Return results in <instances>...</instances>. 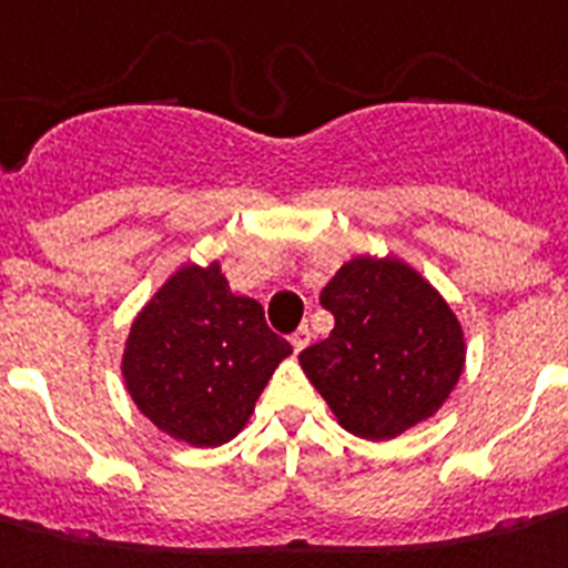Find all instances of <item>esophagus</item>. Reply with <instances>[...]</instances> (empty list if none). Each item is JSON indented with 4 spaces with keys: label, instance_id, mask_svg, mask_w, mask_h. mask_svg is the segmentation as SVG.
<instances>
[{
    "label": "esophagus",
    "instance_id": "1",
    "mask_svg": "<svg viewBox=\"0 0 568 568\" xmlns=\"http://www.w3.org/2000/svg\"><path fill=\"white\" fill-rule=\"evenodd\" d=\"M312 339V332H308V325H300L297 332L291 334V345H294V352H303L305 345Z\"/></svg>",
    "mask_w": 568,
    "mask_h": 568
}]
</instances>
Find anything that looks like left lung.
Instances as JSON below:
<instances>
[{"mask_svg":"<svg viewBox=\"0 0 568 568\" xmlns=\"http://www.w3.org/2000/svg\"><path fill=\"white\" fill-rule=\"evenodd\" d=\"M320 303L334 328L300 366L345 432L392 440L437 414L460 379L466 343L428 280L397 256H354Z\"/></svg>","mask_w":568,"mask_h":568,"instance_id":"left-lung-1","label":"left lung"}]
</instances>
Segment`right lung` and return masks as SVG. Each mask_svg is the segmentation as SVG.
I'll return each instance as SVG.
<instances>
[{
	"label": "right lung",
	"mask_w": 568,
	"mask_h": 568,
	"mask_svg": "<svg viewBox=\"0 0 568 568\" xmlns=\"http://www.w3.org/2000/svg\"><path fill=\"white\" fill-rule=\"evenodd\" d=\"M291 345L263 305L231 294L220 263L182 265L136 314L122 354L128 394L148 420L189 446L243 432Z\"/></svg>",
	"instance_id": "right-lung-1"
}]
</instances>
